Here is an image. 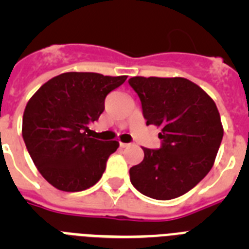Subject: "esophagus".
<instances>
[{
	"instance_id": "esophagus-1",
	"label": "esophagus",
	"mask_w": 249,
	"mask_h": 249,
	"mask_svg": "<svg viewBox=\"0 0 249 249\" xmlns=\"http://www.w3.org/2000/svg\"><path fill=\"white\" fill-rule=\"evenodd\" d=\"M120 147L121 148H127V147H131V143H122V142H120Z\"/></svg>"
}]
</instances>
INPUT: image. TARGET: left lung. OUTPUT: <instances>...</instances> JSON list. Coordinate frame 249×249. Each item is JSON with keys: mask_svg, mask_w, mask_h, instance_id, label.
Here are the masks:
<instances>
[{"mask_svg": "<svg viewBox=\"0 0 249 249\" xmlns=\"http://www.w3.org/2000/svg\"><path fill=\"white\" fill-rule=\"evenodd\" d=\"M146 124L160 127V149L142 148L144 158L131 167L136 190L167 201L184 195L206 177L223 138L214 101L187 78L132 77Z\"/></svg>", "mask_w": 249, "mask_h": 249, "instance_id": "obj_1", "label": "left lung"}]
</instances>
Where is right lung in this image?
<instances>
[{"label": "right lung", "mask_w": 249, "mask_h": 249, "mask_svg": "<svg viewBox=\"0 0 249 249\" xmlns=\"http://www.w3.org/2000/svg\"><path fill=\"white\" fill-rule=\"evenodd\" d=\"M127 76L66 72L51 78L23 112L22 136L35 166L57 190L80 192L102 177L117 141L89 137V124L105 109L106 96Z\"/></svg>", "instance_id": "obj_1"}]
</instances>
